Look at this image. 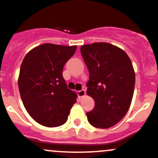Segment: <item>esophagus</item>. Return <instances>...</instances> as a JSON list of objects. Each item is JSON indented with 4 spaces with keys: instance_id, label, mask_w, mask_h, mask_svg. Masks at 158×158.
<instances>
[{
    "instance_id": "obj_1",
    "label": "esophagus",
    "mask_w": 158,
    "mask_h": 158,
    "mask_svg": "<svg viewBox=\"0 0 158 158\" xmlns=\"http://www.w3.org/2000/svg\"><path fill=\"white\" fill-rule=\"evenodd\" d=\"M77 95L79 98H82V97L85 96V91L84 90V89H82V90H80V91H78Z\"/></svg>"
}]
</instances>
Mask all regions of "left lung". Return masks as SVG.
Wrapping results in <instances>:
<instances>
[{"mask_svg": "<svg viewBox=\"0 0 158 158\" xmlns=\"http://www.w3.org/2000/svg\"><path fill=\"white\" fill-rule=\"evenodd\" d=\"M81 54L89 73L87 94L95 101L86 112L93 127L108 128L128 112L135 84V73L126 52L108 43L83 45Z\"/></svg>", "mask_w": 158, "mask_h": 158, "instance_id": "obj_1", "label": "left lung"}]
</instances>
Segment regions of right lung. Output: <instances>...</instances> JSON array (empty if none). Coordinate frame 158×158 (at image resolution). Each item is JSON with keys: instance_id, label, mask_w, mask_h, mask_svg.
I'll list each match as a JSON object with an SVG mask.
<instances>
[{"instance_id": "1", "label": "right lung", "mask_w": 158, "mask_h": 158, "mask_svg": "<svg viewBox=\"0 0 158 158\" xmlns=\"http://www.w3.org/2000/svg\"><path fill=\"white\" fill-rule=\"evenodd\" d=\"M76 48L44 44L30 50L22 62L18 78L22 102L33 119L44 126L66 123L76 102V94L63 77V66Z\"/></svg>"}]
</instances>
